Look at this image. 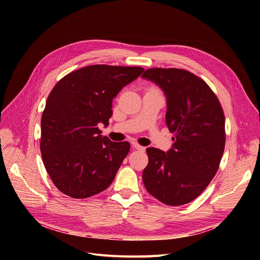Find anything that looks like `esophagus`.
<instances>
[{
	"instance_id": "esophagus-1",
	"label": "esophagus",
	"mask_w": 260,
	"mask_h": 260,
	"mask_svg": "<svg viewBox=\"0 0 260 260\" xmlns=\"http://www.w3.org/2000/svg\"><path fill=\"white\" fill-rule=\"evenodd\" d=\"M132 145H133V147L134 148H136V149H138V151H144L145 149V147H143V146H141L140 144H138L137 142H132Z\"/></svg>"
}]
</instances>
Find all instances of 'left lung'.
<instances>
[{
  "mask_svg": "<svg viewBox=\"0 0 260 260\" xmlns=\"http://www.w3.org/2000/svg\"><path fill=\"white\" fill-rule=\"evenodd\" d=\"M142 78L165 92L167 125L174 134L169 152L146 148L142 179L147 192L168 206L197 198L216 175L225 144L219 100L202 79L179 68H149Z\"/></svg>",
  "mask_w": 260,
  "mask_h": 260,
  "instance_id": "8db88e82",
  "label": "left lung"
}]
</instances>
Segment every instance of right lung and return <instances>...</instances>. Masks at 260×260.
Listing matches in <instances>:
<instances>
[{
    "instance_id": "1",
    "label": "right lung",
    "mask_w": 260,
    "mask_h": 260,
    "mask_svg": "<svg viewBox=\"0 0 260 260\" xmlns=\"http://www.w3.org/2000/svg\"><path fill=\"white\" fill-rule=\"evenodd\" d=\"M144 70L139 66L89 65L63 77L46 100L40 149L53 184L83 199L99 194L115 179L131 145L103 137L113 99Z\"/></svg>"
}]
</instances>
